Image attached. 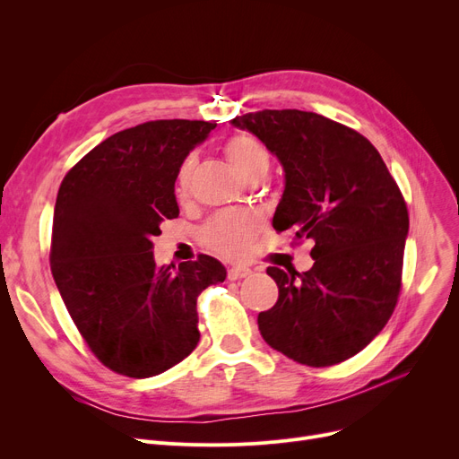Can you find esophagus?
I'll list each match as a JSON object with an SVG mask.
<instances>
[{"label":"esophagus","instance_id":"esophagus-1","mask_svg":"<svg viewBox=\"0 0 459 459\" xmlns=\"http://www.w3.org/2000/svg\"><path fill=\"white\" fill-rule=\"evenodd\" d=\"M227 275H229L230 281H236V279H244V277L251 275V270H249V268H239V266H236V268H230Z\"/></svg>","mask_w":459,"mask_h":459}]
</instances>
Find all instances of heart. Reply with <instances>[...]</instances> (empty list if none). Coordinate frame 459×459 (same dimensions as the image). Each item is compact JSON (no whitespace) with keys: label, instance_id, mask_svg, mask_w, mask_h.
<instances>
[{"label":"heart","instance_id":"obj_1","mask_svg":"<svg viewBox=\"0 0 459 459\" xmlns=\"http://www.w3.org/2000/svg\"><path fill=\"white\" fill-rule=\"evenodd\" d=\"M225 156L234 171L246 180L270 169V154L266 147H264V144L253 135H246V134L232 135L225 143ZM195 163H197L195 154L186 156L184 161L180 163L178 173H177V186H175L178 197L187 193ZM260 227H262V221L255 212L227 210L212 217V220L204 225L201 238L203 242L215 253H220L227 258H242L247 255L253 238L258 234Z\"/></svg>","mask_w":459,"mask_h":459}]
</instances>
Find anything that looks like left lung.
Listing matches in <instances>:
<instances>
[{
  "instance_id": "left-lung-1",
  "label": "left lung",
  "mask_w": 459,
  "mask_h": 459,
  "mask_svg": "<svg viewBox=\"0 0 459 459\" xmlns=\"http://www.w3.org/2000/svg\"><path fill=\"white\" fill-rule=\"evenodd\" d=\"M279 160L284 191L273 229L315 242L305 273L268 268L279 299L258 315L262 339L307 367H331L367 348L400 294L409 215L374 144L334 120L262 109L230 120Z\"/></svg>"
}]
</instances>
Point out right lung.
<instances>
[{
    "label": "right lung",
    "instance_id": "add662e5",
    "mask_svg": "<svg viewBox=\"0 0 459 459\" xmlns=\"http://www.w3.org/2000/svg\"><path fill=\"white\" fill-rule=\"evenodd\" d=\"M215 128L204 120H151L117 132L61 182L50 266L91 351L117 374L143 379L197 348V296L223 282L220 260L199 255L156 266L152 238L178 217L184 158Z\"/></svg>",
    "mask_w": 459,
    "mask_h": 459
}]
</instances>
